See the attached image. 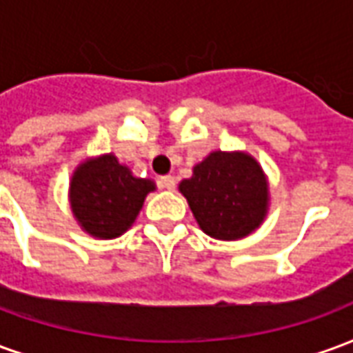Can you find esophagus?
<instances>
[{
  "label": "esophagus",
  "mask_w": 353,
  "mask_h": 353,
  "mask_svg": "<svg viewBox=\"0 0 353 353\" xmlns=\"http://www.w3.org/2000/svg\"><path fill=\"white\" fill-rule=\"evenodd\" d=\"M159 183H161L162 189H168V191H174L176 189V179L172 176H162L159 179Z\"/></svg>",
  "instance_id": "esophagus-1"
}]
</instances>
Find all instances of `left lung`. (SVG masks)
<instances>
[{"label": "left lung", "instance_id": "obj_1", "mask_svg": "<svg viewBox=\"0 0 353 353\" xmlns=\"http://www.w3.org/2000/svg\"><path fill=\"white\" fill-rule=\"evenodd\" d=\"M202 232L215 240H242L259 229L270 206L265 170L245 151H212L179 183Z\"/></svg>", "mask_w": 353, "mask_h": 353}]
</instances>
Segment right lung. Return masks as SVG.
I'll return each instance as SVG.
<instances>
[{"label": "right lung", "mask_w": 353, "mask_h": 353, "mask_svg": "<svg viewBox=\"0 0 353 353\" xmlns=\"http://www.w3.org/2000/svg\"><path fill=\"white\" fill-rule=\"evenodd\" d=\"M157 189L153 179L132 174L113 153L88 157L70 179V208L83 232L98 240H113L130 229L145 196Z\"/></svg>", "instance_id": "right-lung-1"}]
</instances>
